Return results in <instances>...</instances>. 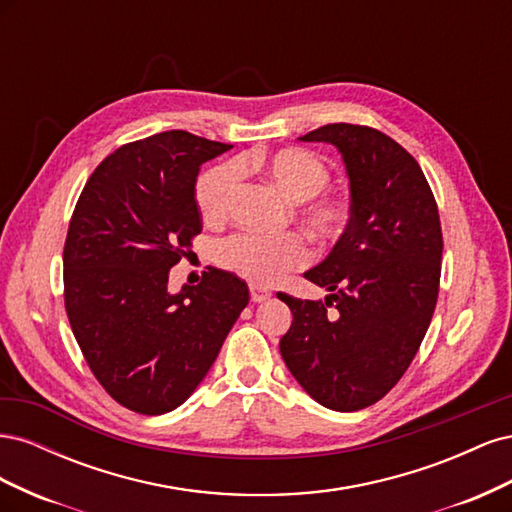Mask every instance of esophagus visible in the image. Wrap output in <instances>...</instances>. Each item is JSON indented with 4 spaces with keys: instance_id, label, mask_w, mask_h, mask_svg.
Masks as SVG:
<instances>
[{
    "instance_id": "34e87169",
    "label": "esophagus",
    "mask_w": 512,
    "mask_h": 512,
    "mask_svg": "<svg viewBox=\"0 0 512 512\" xmlns=\"http://www.w3.org/2000/svg\"><path fill=\"white\" fill-rule=\"evenodd\" d=\"M250 294H252V301H254V303H262V301L271 299V292H269L267 288H260V286H256V284H252V286H250Z\"/></svg>"
}]
</instances>
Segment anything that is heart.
<instances>
[{"instance_id":"1","label":"heart","mask_w":512,"mask_h":512,"mask_svg":"<svg viewBox=\"0 0 512 512\" xmlns=\"http://www.w3.org/2000/svg\"><path fill=\"white\" fill-rule=\"evenodd\" d=\"M243 168L258 170L286 198L294 200L301 224L314 239L333 241L342 235L348 220L346 200L324 190L331 177L327 162L314 151L301 147L258 151L250 158L213 166L200 175L196 183V205L205 222L220 224L228 218L239 183V170ZM307 258V243L297 232H284L275 237L241 232L226 239L220 247L222 265L258 286L275 284L288 271L303 267Z\"/></svg>"}]
</instances>
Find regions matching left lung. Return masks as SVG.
I'll return each instance as SVG.
<instances>
[{"mask_svg": "<svg viewBox=\"0 0 512 512\" xmlns=\"http://www.w3.org/2000/svg\"><path fill=\"white\" fill-rule=\"evenodd\" d=\"M299 141L342 153L350 218L329 256L303 273L331 292L324 303L277 294L292 312L280 352L320 406L354 412L393 389L429 329L442 262L438 205L418 162L374 128L329 123Z\"/></svg>", "mask_w": 512, "mask_h": 512, "instance_id": "left-lung-1", "label": "left lung"}]
</instances>
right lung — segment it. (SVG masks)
Returning <instances> with one entry per match:
<instances>
[{"label": "right lung", "instance_id": "add662e5", "mask_svg": "<svg viewBox=\"0 0 512 512\" xmlns=\"http://www.w3.org/2000/svg\"><path fill=\"white\" fill-rule=\"evenodd\" d=\"M232 145L168 130L119 147L89 177L64 247V299L89 369L117 404L156 416L203 382L250 301L213 269L168 290V273L203 230L200 164Z\"/></svg>", "mask_w": 512, "mask_h": 512}]
</instances>
